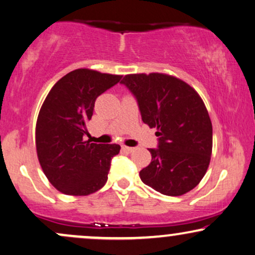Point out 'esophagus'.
Instances as JSON below:
<instances>
[{
    "mask_svg": "<svg viewBox=\"0 0 255 255\" xmlns=\"http://www.w3.org/2000/svg\"><path fill=\"white\" fill-rule=\"evenodd\" d=\"M123 150L128 151V152H132L134 151V147H131V146H127V145H123Z\"/></svg>",
    "mask_w": 255,
    "mask_h": 255,
    "instance_id": "esophagus-1",
    "label": "esophagus"
}]
</instances>
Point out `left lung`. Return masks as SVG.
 <instances>
[{
  "mask_svg": "<svg viewBox=\"0 0 255 255\" xmlns=\"http://www.w3.org/2000/svg\"><path fill=\"white\" fill-rule=\"evenodd\" d=\"M139 105L141 120L159 137L148 148L152 160L141 181L165 196L193 190L206 173L212 154V123L203 99L186 82L160 72L125 75L122 79Z\"/></svg>",
  "mask_w": 255,
  "mask_h": 255,
  "instance_id": "8db88e82",
  "label": "left lung"
}]
</instances>
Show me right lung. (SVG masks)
Returning <instances> with one entry per match:
<instances>
[{
	"label": "right lung",
	"instance_id": "1",
	"mask_svg": "<svg viewBox=\"0 0 255 255\" xmlns=\"http://www.w3.org/2000/svg\"><path fill=\"white\" fill-rule=\"evenodd\" d=\"M121 75L76 69L49 91L36 122L37 158L45 177L59 192L89 196L108 180L117 144H95L84 139L99 95L121 81Z\"/></svg>",
	"mask_w": 255,
	"mask_h": 255
}]
</instances>
